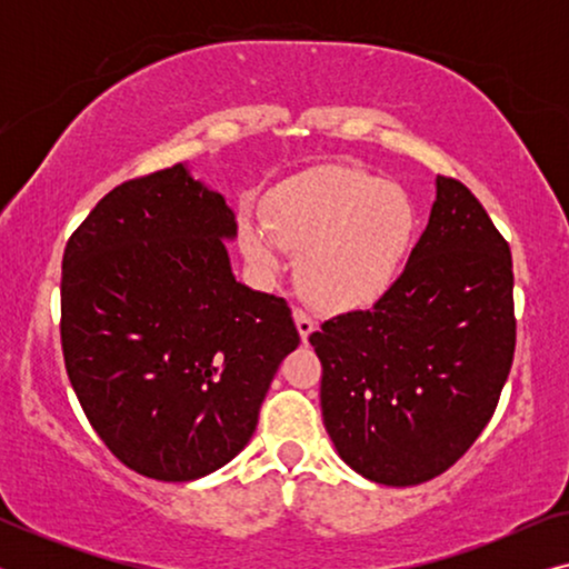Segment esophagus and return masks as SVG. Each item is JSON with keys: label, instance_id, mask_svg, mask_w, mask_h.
Here are the masks:
<instances>
[{"label": "esophagus", "instance_id": "obj_1", "mask_svg": "<svg viewBox=\"0 0 569 569\" xmlns=\"http://www.w3.org/2000/svg\"><path fill=\"white\" fill-rule=\"evenodd\" d=\"M292 316H295V326H298V331H300V339L308 341L310 333L316 331V321L306 313V310H300V308H295Z\"/></svg>", "mask_w": 569, "mask_h": 569}]
</instances>
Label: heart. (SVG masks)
<instances>
[{"label":"heart","instance_id":"heart-1","mask_svg":"<svg viewBox=\"0 0 569 569\" xmlns=\"http://www.w3.org/2000/svg\"><path fill=\"white\" fill-rule=\"evenodd\" d=\"M417 238L399 183L349 166L316 168L271 193L267 217H240V246L263 274L298 251V282L323 310L370 306L391 290Z\"/></svg>","mask_w":569,"mask_h":569}]
</instances>
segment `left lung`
<instances>
[{
  "mask_svg": "<svg viewBox=\"0 0 569 569\" xmlns=\"http://www.w3.org/2000/svg\"><path fill=\"white\" fill-rule=\"evenodd\" d=\"M326 432L349 469L415 487L450 469L495 415L516 352L510 246L456 178L370 310L310 333Z\"/></svg>",
  "mask_w": 569,
  "mask_h": 569,
  "instance_id": "obj_1",
  "label": "left lung"
}]
</instances>
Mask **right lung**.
<instances>
[{"label": "right lung", "instance_id": "right-lung-1", "mask_svg": "<svg viewBox=\"0 0 569 569\" xmlns=\"http://www.w3.org/2000/svg\"><path fill=\"white\" fill-rule=\"evenodd\" d=\"M236 212L189 166L98 201L61 261V349L92 430L131 471L193 481L232 461L300 337L284 298L240 284Z\"/></svg>", "mask_w": 569, "mask_h": 569}]
</instances>
